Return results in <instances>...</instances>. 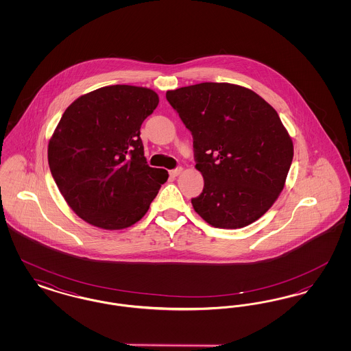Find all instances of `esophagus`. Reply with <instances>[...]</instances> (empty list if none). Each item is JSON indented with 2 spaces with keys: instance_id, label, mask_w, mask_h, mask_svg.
Returning a JSON list of instances; mask_svg holds the SVG:
<instances>
[{
  "instance_id": "esophagus-1",
  "label": "esophagus",
  "mask_w": 351,
  "mask_h": 351,
  "mask_svg": "<svg viewBox=\"0 0 351 351\" xmlns=\"http://www.w3.org/2000/svg\"><path fill=\"white\" fill-rule=\"evenodd\" d=\"M182 171H183V168L176 167L175 169H171V171H169V175H171L172 178H176V176H179V175L182 173Z\"/></svg>"
}]
</instances>
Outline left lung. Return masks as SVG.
<instances>
[{
    "label": "left lung",
    "mask_w": 351,
    "mask_h": 351,
    "mask_svg": "<svg viewBox=\"0 0 351 351\" xmlns=\"http://www.w3.org/2000/svg\"><path fill=\"white\" fill-rule=\"evenodd\" d=\"M193 136L204 178L193 209L209 225L238 229L262 217L283 191L293 143L276 110L247 88L201 83L166 93Z\"/></svg>",
    "instance_id": "left-lung-1"
}]
</instances>
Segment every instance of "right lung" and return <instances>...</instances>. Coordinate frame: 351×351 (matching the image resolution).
Returning a JSON list of instances; mask_svg holds the SVG:
<instances>
[{
  "instance_id": "add662e5",
  "label": "right lung",
  "mask_w": 351,
  "mask_h": 351,
  "mask_svg": "<svg viewBox=\"0 0 351 351\" xmlns=\"http://www.w3.org/2000/svg\"><path fill=\"white\" fill-rule=\"evenodd\" d=\"M159 104L149 88L110 85L73 101L49 142L51 175L71 209L106 230L143 217L168 172L145 158L141 126Z\"/></svg>"
}]
</instances>
